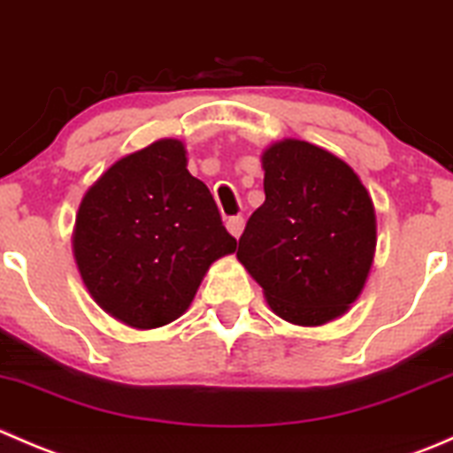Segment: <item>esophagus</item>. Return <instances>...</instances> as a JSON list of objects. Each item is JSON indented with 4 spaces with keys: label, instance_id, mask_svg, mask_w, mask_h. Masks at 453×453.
<instances>
[{
    "label": "esophagus",
    "instance_id": "34e87169",
    "mask_svg": "<svg viewBox=\"0 0 453 453\" xmlns=\"http://www.w3.org/2000/svg\"><path fill=\"white\" fill-rule=\"evenodd\" d=\"M226 227H227V232H230V234L234 236V239H239L241 232H243V227H245L243 217H230L226 221Z\"/></svg>",
    "mask_w": 453,
    "mask_h": 453
}]
</instances>
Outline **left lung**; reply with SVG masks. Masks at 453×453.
Segmentation results:
<instances>
[{
    "label": "left lung",
    "instance_id": "8db88e82",
    "mask_svg": "<svg viewBox=\"0 0 453 453\" xmlns=\"http://www.w3.org/2000/svg\"><path fill=\"white\" fill-rule=\"evenodd\" d=\"M265 203L236 258L269 309L296 326H322L359 298L377 250V214L357 173L331 150L285 138L260 155Z\"/></svg>",
    "mask_w": 453,
    "mask_h": 453
}]
</instances>
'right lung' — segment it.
Returning a JSON list of instances; mask_svg holds the SVG:
<instances>
[{
  "mask_svg": "<svg viewBox=\"0 0 453 453\" xmlns=\"http://www.w3.org/2000/svg\"><path fill=\"white\" fill-rule=\"evenodd\" d=\"M181 140L113 162L85 193L72 250L94 303L138 331L173 322L214 260L236 250L208 186L188 173Z\"/></svg>",
  "mask_w": 453,
  "mask_h": 453,
  "instance_id": "1",
  "label": "right lung"
}]
</instances>
